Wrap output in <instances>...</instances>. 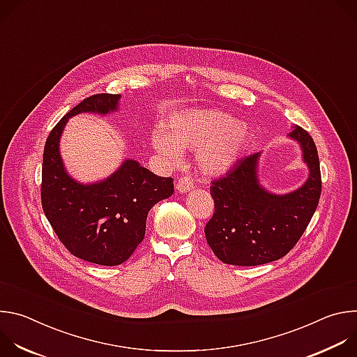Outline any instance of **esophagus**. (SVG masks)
Returning a JSON list of instances; mask_svg holds the SVG:
<instances>
[{
  "mask_svg": "<svg viewBox=\"0 0 357 357\" xmlns=\"http://www.w3.org/2000/svg\"><path fill=\"white\" fill-rule=\"evenodd\" d=\"M193 188V181L189 176H182L176 183V190L181 193H186Z\"/></svg>",
  "mask_w": 357,
  "mask_h": 357,
  "instance_id": "esophagus-1",
  "label": "esophagus"
}]
</instances>
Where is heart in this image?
<instances>
[{"instance_id": "1", "label": "heart", "mask_w": 357, "mask_h": 357, "mask_svg": "<svg viewBox=\"0 0 357 357\" xmlns=\"http://www.w3.org/2000/svg\"><path fill=\"white\" fill-rule=\"evenodd\" d=\"M250 138V127L220 110H186L174 114L167 131L152 132V146L169 162L179 160L182 149L199 148L196 161L209 176L229 172L238 161Z\"/></svg>"}]
</instances>
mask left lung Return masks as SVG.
<instances>
[{
	"instance_id": "1",
	"label": "left lung",
	"mask_w": 357,
	"mask_h": 357,
	"mask_svg": "<svg viewBox=\"0 0 357 357\" xmlns=\"http://www.w3.org/2000/svg\"><path fill=\"white\" fill-rule=\"evenodd\" d=\"M288 138L299 145L308 168L305 182L287 193H274L260 181L261 152L238 161L211 186L213 218L205 227L216 257L231 266H260L280 260L310 225L321 196V169L312 137L298 126Z\"/></svg>"
}]
</instances>
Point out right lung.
I'll return each instance as SVG.
<instances>
[{
    "label": "right lung",
    "instance_id": "add662e5",
    "mask_svg": "<svg viewBox=\"0 0 357 357\" xmlns=\"http://www.w3.org/2000/svg\"><path fill=\"white\" fill-rule=\"evenodd\" d=\"M121 94L84 98L50 131L42 165V208L59 240L75 257L98 266H119L131 257L145 236L146 216L174 193V179L161 178L135 160H124L107 178L80 182L66 169L61 138L69 119L114 114Z\"/></svg>",
    "mask_w": 357,
    "mask_h": 357
}]
</instances>
